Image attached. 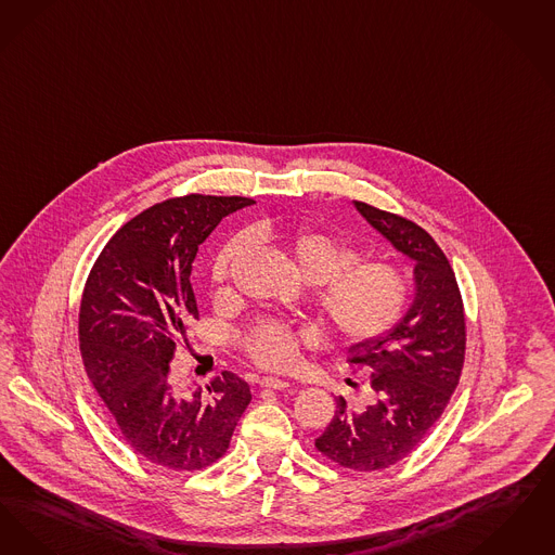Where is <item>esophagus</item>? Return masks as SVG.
<instances>
[{
    "mask_svg": "<svg viewBox=\"0 0 555 555\" xmlns=\"http://www.w3.org/2000/svg\"><path fill=\"white\" fill-rule=\"evenodd\" d=\"M259 386L267 387V389H284V387H289V384L284 379H278V377H263L259 382Z\"/></svg>",
    "mask_w": 555,
    "mask_h": 555,
    "instance_id": "1",
    "label": "esophagus"
}]
</instances>
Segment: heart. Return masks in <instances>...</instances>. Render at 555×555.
Segmentation results:
<instances>
[{"label":"heart","instance_id":"heart-1","mask_svg":"<svg viewBox=\"0 0 555 555\" xmlns=\"http://www.w3.org/2000/svg\"><path fill=\"white\" fill-rule=\"evenodd\" d=\"M250 241L267 242L288 257L296 271L314 286V307L327 330L344 341H366L386 334L402 317L409 284L398 267L377 259H357L348 242L309 225L273 228L257 223L246 234L221 242L211 261V284L217 294L228 292L232 267ZM302 336L286 323L257 325L246 338V354L266 366L284 371L298 359Z\"/></svg>","mask_w":555,"mask_h":555}]
</instances>
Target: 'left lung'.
<instances>
[{
	"mask_svg": "<svg viewBox=\"0 0 555 555\" xmlns=\"http://www.w3.org/2000/svg\"><path fill=\"white\" fill-rule=\"evenodd\" d=\"M354 207L414 263L409 311L386 334L348 348V361L369 371L366 402L339 396L332 423L314 439L339 466L371 473L406 459L448 406L464 364L466 325L456 275L437 242L406 217L359 201Z\"/></svg>",
	"mask_w": 555,
	"mask_h": 555,
	"instance_id": "obj_1",
	"label": "left lung"
}]
</instances>
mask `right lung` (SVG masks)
I'll list each match as a JSON object with an SVG mask.
<instances>
[{
	"label": "right lung",
	"mask_w": 555,
	"mask_h": 555,
	"mask_svg": "<svg viewBox=\"0 0 555 555\" xmlns=\"http://www.w3.org/2000/svg\"><path fill=\"white\" fill-rule=\"evenodd\" d=\"M244 196L189 194L132 217L101 250L78 314L80 354L126 443L171 470H201L230 446L250 387L223 371L182 396L169 379L176 344L198 319L191 271L198 246Z\"/></svg>",
	"instance_id": "obj_1"
}]
</instances>
